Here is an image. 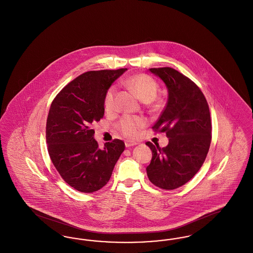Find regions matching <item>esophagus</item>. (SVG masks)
Masks as SVG:
<instances>
[{
	"instance_id": "34e87169",
	"label": "esophagus",
	"mask_w": 253,
	"mask_h": 253,
	"mask_svg": "<svg viewBox=\"0 0 253 253\" xmlns=\"http://www.w3.org/2000/svg\"><path fill=\"white\" fill-rule=\"evenodd\" d=\"M137 144H138V143L135 142V141H133V140H126V141H125V146H126V147H132V146H135V145Z\"/></svg>"
}]
</instances>
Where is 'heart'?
Segmentation results:
<instances>
[{
  "label": "heart",
  "mask_w": 253,
  "mask_h": 253,
  "mask_svg": "<svg viewBox=\"0 0 253 253\" xmlns=\"http://www.w3.org/2000/svg\"><path fill=\"white\" fill-rule=\"evenodd\" d=\"M126 84L129 86L135 95L145 102L152 101L157 96L158 85L157 82L146 74H138L130 77L126 80ZM116 94V87L111 86L104 96V108L110 111L114 106V98ZM145 125V121L141 118L125 117L121 120L119 128L125 135L133 137L136 136L140 129Z\"/></svg>",
  "instance_id": "1"
}]
</instances>
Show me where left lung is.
<instances>
[{"mask_svg":"<svg viewBox=\"0 0 253 253\" xmlns=\"http://www.w3.org/2000/svg\"><path fill=\"white\" fill-rule=\"evenodd\" d=\"M168 89V101L153 129L166 132L169 143L147 142L153 157L146 168L149 180L163 190L177 189L201 168L211 140L208 102L199 87L169 67L151 68Z\"/></svg>","mask_w":253,"mask_h":253,"instance_id":"8db88e82","label":"left lung"}]
</instances>
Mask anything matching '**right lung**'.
<instances>
[{"label":"right lung","mask_w":253,"mask_h":253,"mask_svg":"<svg viewBox=\"0 0 253 253\" xmlns=\"http://www.w3.org/2000/svg\"><path fill=\"white\" fill-rule=\"evenodd\" d=\"M127 68L86 72L54 98L46 122V143L52 163L62 179L82 193L105 186L125 149L115 139L99 149L93 123L104 116L106 91Z\"/></svg>","instance_id":"1"}]
</instances>
